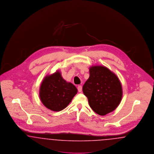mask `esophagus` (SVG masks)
I'll list each match as a JSON object with an SVG mask.
<instances>
[{
    "label": "esophagus",
    "mask_w": 154,
    "mask_h": 154,
    "mask_svg": "<svg viewBox=\"0 0 154 154\" xmlns=\"http://www.w3.org/2000/svg\"><path fill=\"white\" fill-rule=\"evenodd\" d=\"M77 89H78V91H79V92H81L82 91V86H81V85H79V86H78V87H77Z\"/></svg>",
    "instance_id": "34e87169"
}]
</instances>
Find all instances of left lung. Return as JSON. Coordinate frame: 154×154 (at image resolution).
Wrapping results in <instances>:
<instances>
[{
	"label": "left lung",
	"mask_w": 154,
	"mask_h": 154,
	"mask_svg": "<svg viewBox=\"0 0 154 154\" xmlns=\"http://www.w3.org/2000/svg\"><path fill=\"white\" fill-rule=\"evenodd\" d=\"M89 74L83 85V93L91 109L97 114L105 116L115 110L121 102V84L117 76L104 66L91 67Z\"/></svg>",
	"instance_id": "8db88e82"
}]
</instances>
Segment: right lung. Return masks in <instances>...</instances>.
I'll return each mask as SVG.
<instances>
[{"label": "right lung", "mask_w": 154, "mask_h": 154, "mask_svg": "<svg viewBox=\"0 0 154 154\" xmlns=\"http://www.w3.org/2000/svg\"><path fill=\"white\" fill-rule=\"evenodd\" d=\"M77 93V89L73 84L67 82L60 73L57 72L44 78L40 86L39 96L47 109L59 111L66 108Z\"/></svg>", "instance_id": "1"}]
</instances>
